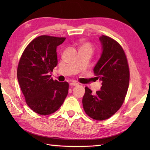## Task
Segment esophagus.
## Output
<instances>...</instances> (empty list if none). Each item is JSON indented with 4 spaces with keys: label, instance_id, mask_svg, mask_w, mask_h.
I'll use <instances>...</instances> for the list:
<instances>
[{
    "label": "esophagus",
    "instance_id": "34e87169",
    "mask_svg": "<svg viewBox=\"0 0 150 150\" xmlns=\"http://www.w3.org/2000/svg\"><path fill=\"white\" fill-rule=\"evenodd\" d=\"M69 85L70 86H78L79 85V84L78 83H77V82H71L69 83Z\"/></svg>",
    "mask_w": 150,
    "mask_h": 150
}]
</instances>
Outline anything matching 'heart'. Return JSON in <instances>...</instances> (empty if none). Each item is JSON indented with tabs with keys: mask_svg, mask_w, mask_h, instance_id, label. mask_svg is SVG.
<instances>
[{
	"mask_svg": "<svg viewBox=\"0 0 150 150\" xmlns=\"http://www.w3.org/2000/svg\"><path fill=\"white\" fill-rule=\"evenodd\" d=\"M80 50H88L92 52L93 47H92L90 43H82L81 46Z\"/></svg>",
	"mask_w": 150,
	"mask_h": 150,
	"instance_id": "obj_1",
	"label": "heart"
}]
</instances>
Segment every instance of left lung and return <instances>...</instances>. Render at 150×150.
Segmentation results:
<instances>
[{
  "label": "left lung",
  "mask_w": 150,
  "mask_h": 150,
  "mask_svg": "<svg viewBox=\"0 0 150 150\" xmlns=\"http://www.w3.org/2000/svg\"><path fill=\"white\" fill-rule=\"evenodd\" d=\"M99 40L102 53L93 73L95 78L102 82V86L95 95L86 87L82 104L89 117L103 120L113 115L122 106L129 86V71L120 44L106 35L100 36Z\"/></svg>",
  "instance_id": "1"
}]
</instances>
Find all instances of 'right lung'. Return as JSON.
<instances>
[{"label":"right lung","mask_w":150,"mask_h":150,"mask_svg":"<svg viewBox=\"0 0 150 150\" xmlns=\"http://www.w3.org/2000/svg\"><path fill=\"white\" fill-rule=\"evenodd\" d=\"M65 39L47 35L38 37L28 44L19 61L18 84L28 106L39 115L55 112L68 95V82L53 81L50 75L58 62L57 47Z\"/></svg>","instance_id":"right-lung-1"}]
</instances>
